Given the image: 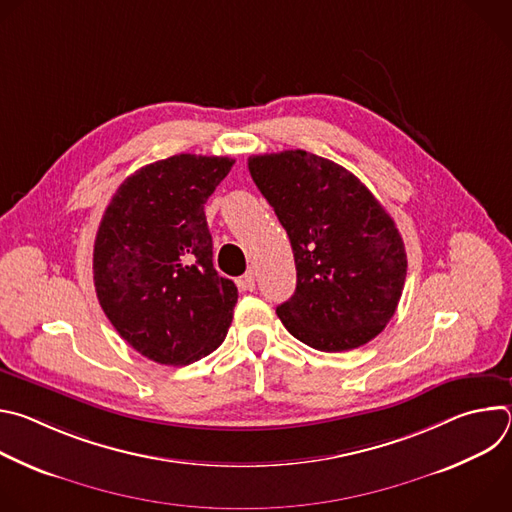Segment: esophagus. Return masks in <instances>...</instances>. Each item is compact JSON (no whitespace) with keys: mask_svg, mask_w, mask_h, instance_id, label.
Returning a JSON list of instances; mask_svg holds the SVG:
<instances>
[{"mask_svg":"<svg viewBox=\"0 0 512 512\" xmlns=\"http://www.w3.org/2000/svg\"><path fill=\"white\" fill-rule=\"evenodd\" d=\"M239 287L241 289H247V291H253L255 289V273L253 271H247L239 281Z\"/></svg>","mask_w":512,"mask_h":512,"instance_id":"esophagus-1","label":"esophagus"}]
</instances>
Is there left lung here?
<instances>
[{
    "label": "left lung",
    "mask_w": 512,
    "mask_h": 512,
    "mask_svg": "<svg viewBox=\"0 0 512 512\" xmlns=\"http://www.w3.org/2000/svg\"><path fill=\"white\" fill-rule=\"evenodd\" d=\"M249 172L294 249L296 291L275 310L287 332L322 352L381 334L407 275L403 239L381 202L346 168L304 150L251 156Z\"/></svg>",
    "instance_id": "8db88e82"
}]
</instances>
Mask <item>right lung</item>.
Wrapping results in <instances>:
<instances>
[{
    "mask_svg": "<svg viewBox=\"0 0 512 512\" xmlns=\"http://www.w3.org/2000/svg\"><path fill=\"white\" fill-rule=\"evenodd\" d=\"M235 160L180 154L139 168L111 198L95 239L99 304L145 358L182 367L223 344L239 298L216 273L204 204Z\"/></svg>",
    "mask_w": 512,
    "mask_h": 512,
    "instance_id": "add662e5",
    "label": "right lung"
}]
</instances>
